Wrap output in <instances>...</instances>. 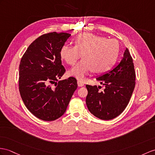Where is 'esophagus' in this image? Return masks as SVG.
Returning <instances> with one entry per match:
<instances>
[{
    "instance_id": "obj_1",
    "label": "esophagus",
    "mask_w": 155,
    "mask_h": 155,
    "mask_svg": "<svg viewBox=\"0 0 155 155\" xmlns=\"http://www.w3.org/2000/svg\"><path fill=\"white\" fill-rule=\"evenodd\" d=\"M78 85L79 87H82V86L84 85V83H83L81 81L78 80Z\"/></svg>"
}]
</instances>
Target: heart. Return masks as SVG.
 Listing matches in <instances>:
<instances>
[{
  "label": "heart",
  "instance_id": "heart-1",
  "mask_svg": "<svg viewBox=\"0 0 155 155\" xmlns=\"http://www.w3.org/2000/svg\"><path fill=\"white\" fill-rule=\"evenodd\" d=\"M74 43V46H62L60 54L68 64L72 66L82 54L84 58L69 71L70 75L80 80H84L93 71L96 74L107 72L114 64L119 54L118 41L91 33L79 34Z\"/></svg>",
  "mask_w": 155,
  "mask_h": 155
}]
</instances>
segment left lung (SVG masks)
Returning a JSON list of instances; mask_svg holds the SVG:
<instances>
[{"mask_svg":"<svg viewBox=\"0 0 155 155\" xmlns=\"http://www.w3.org/2000/svg\"><path fill=\"white\" fill-rule=\"evenodd\" d=\"M97 81L103 84L105 89L100 91L99 87L86 85L87 107L97 118L112 120L125 110L135 85V71L129 50L126 49L118 66L97 78Z\"/></svg>","mask_w":155,"mask_h":155,"instance_id":"1","label":"left lung"}]
</instances>
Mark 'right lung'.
I'll use <instances>...</instances> for the list:
<instances>
[{
	"label": "right lung",
	"instance_id": "right-lung-1",
	"mask_svg": "<svg viewBox=\"0 0 155 155\" xmlns=\"http://www.w3.org/2000/svg\"><path fill=\"white\" fill-rule=\"evenodd\" d=\"M70 35L56 32L43 34L29 45L20 63L21 99L30 112L44 121H53L64 114L78 87L74 77L57 82L66 72L60 49Z\"/></svg>",
	"mask_w": 155,
	"mask_h": 155
}]
</instances>
